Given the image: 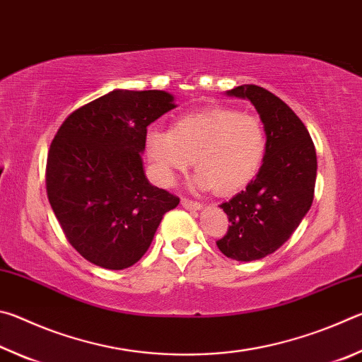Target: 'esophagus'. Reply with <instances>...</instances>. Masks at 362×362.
<instances>
[{
    "label": "esophagus",
    "instance_id": "34e87169",
    "mask_svg": "<svg viewBox=\"0 0 362 362\" xmlns=\"http://www.w3.org/2000/svg\"><path fill=\"white\" fill-rule=\"evenodd\" d=\"M182 206L185 207V209H193V211H199L203 204L198 203V201H193V199H188V198H182Z\"/></svg>",
    "mask_w": 362,
    "mask_h": 362
}]
</instances>
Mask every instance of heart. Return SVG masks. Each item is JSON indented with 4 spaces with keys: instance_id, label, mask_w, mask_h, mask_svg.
<instances>
[{
    "instance_id": "obj_1",
    "label": "heart",
    "mask_w": 362,
    "mask_h": 362,
    "mask_svg": "<svg viewBox=\"0 0 362 362\" xmlns=\"http://www.w3.org/2000/svg\"><path fill=\"white\" fill-rule=\"evenodd\" d=\"M145 144L164 185H173L193 159L194 188L233 193L259 173L267 137L255 116L216 107L183 116L170 131L150 129Z\"/></svg>"
}]
</instances>
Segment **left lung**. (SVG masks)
<instances>
[{"label":"left lung","instance_id":"1","mask_svg":"<svg viewBox=\"0 0 362 362\" xmlns=\"http://www.w3.org/2000/svg\"><path fill=\"white\" fill-rule=\"evenodd\" d=\"M226 95L252 103L267 136L259 174L244 192L220 204L230 225L217 247L228 259L252 262L283 246L310 211L316 150L298 116L269 90L244 84L226 90Z\"/></svg>","mask_w":362,"mask_h":362}]
</instances>
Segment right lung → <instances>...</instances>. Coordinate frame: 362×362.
<instances>
[{"instance_id":"right-lung-1","label":"right lung","mask_w":362,"mask_h":362,"mask_svg":"<svg viewBox=\"0 0 362 362\" xmlns=\"http://www.w3.org/2000/svg\"><path fill=\"white\" fill-rule=\"evenodd\" d=\"M166 90L112 93L66 118L47 153L49 203L86 260L124 269L148 250L163 216L180 199L144 170L146 126L175 108Z\"/></svg>"}]
</instances>
